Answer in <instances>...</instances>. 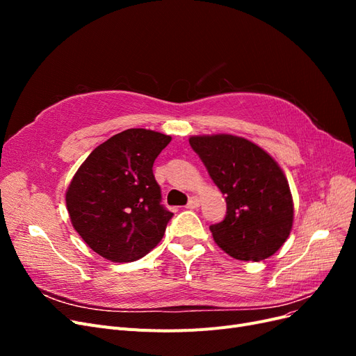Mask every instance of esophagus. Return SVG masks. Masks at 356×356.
<instances>
[{
    "label": "esophagus",
    "mask_w": 356,
    "mask_h": 356,
    "mask_svg": "<svg viewBox=\"0 0 356 356\" xmlns=\"http://www.w3.org/2000/svg\"><path fill=\"white\" fill-rule=\"evenodd\" d=\"M199 204H200V200H199L196 196H193V197L188 199V203H187L186 208H188V209H196V208H199Z\"/></svg>",
    "instance_id": "34e87169"
}]
</instances>
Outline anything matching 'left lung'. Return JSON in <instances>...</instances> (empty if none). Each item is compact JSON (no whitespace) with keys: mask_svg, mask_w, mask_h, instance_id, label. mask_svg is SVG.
<instances>
[{"mask_svg":"<svg viewBox=\"0 0 356 356\" xmlns=\"http://www.w3.org/2000/svg\"><path fill=\"white\" fill-rule=\"evenodd\" d=\"M190 145L227 202L213 241L236 260L260 261L288 239L294 204L282 169L263 148L241 136H191Z\"/></svg>","mask_w":356,"mask_h":356,"instance_id":"8db88e82","label":"left lung"}]
</instances>
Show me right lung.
<instances>
[{"label":"right lung","mask_w":356,"mask_h":356,"mask_svg":"<svg viewBox=\"0 0 356 356\" xmlns=\"http://www.w3.org/2000/svg\"><path fill=\"white\" fill-rule=\"evenodd\" d=\"M170 136L127 129L96 147L67 191L74 229L92 250L114 263L147 255L172 218L161 204L153 163Z\"/></svg>","instance_id":"add662e5"}]
</instances>
